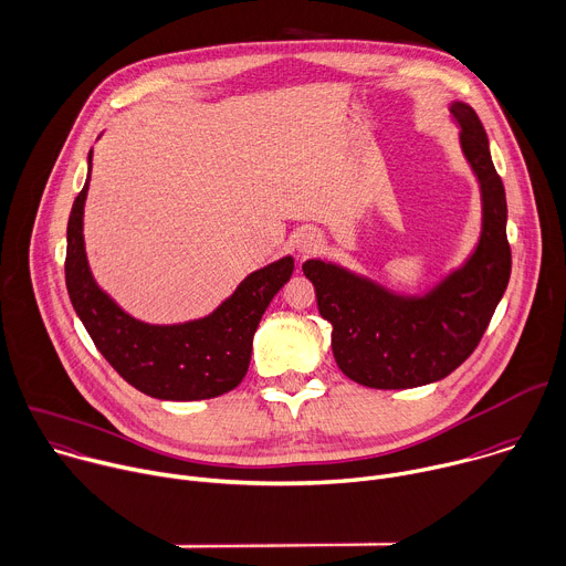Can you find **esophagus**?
<instances>
[{
  "label": "esophagus",
  "instance_id": "1",
  "mask_svg": "<svg viewBox=\"0 0 566 566\" xmlns=\"http://www.w3.org/2000/svg\"><path fill=\"white\" fill-rule=\"evenodd\" d=\"M323 248V239L316 232H303L296 237V252L303 256L316 254Z\"/></svg>",
  "mask_w": 566,
  "mask_h": 566
}]
</instances>
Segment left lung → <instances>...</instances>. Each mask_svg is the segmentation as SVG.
<instances>
[{
  "instance_id": "8db88e82",
  "label": "left lung",
  "mask_w": 566,
  "mask_h": 566,
  "mask_svg": "<svg viewBox=\"0 0 566 566\" xmlns=\"http://www.w3.org/2000/svg\"><path fill=\"white\" fill-rule=\"evenodd\" d=\"M462 151L480 182L482 232L471 256L423 294H397L342 265L310 259L316 305L332 323L336 366L353 381L417 388L448 377L478 348L509 285L506 193L491 160L489 138L473 106L450 104Z\"/></svg>"
}]
</instances>
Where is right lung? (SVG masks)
Returning <instances> with one entry per match:
<instances>
[{
	"label": "right lung",
	"mask_w": 566,
	"mask_h": 566,
	"mask_svg": "<svg viewBox=\"0 0 566 566\" xmlns=\"http://www.w3.org/2000/svg\"><path fill=\"white\" fill-rule=\"evenodd\" d=\"M88 176L66 228V290L102 357L140 392L165 401H198L234 390L248 375L254 332L274 294L290 281L294 259L252 272L211 314L174 325L134 318L93 279L84 250Z\"/></svg>",
	"instance_id": "1"
}]
</instances>
